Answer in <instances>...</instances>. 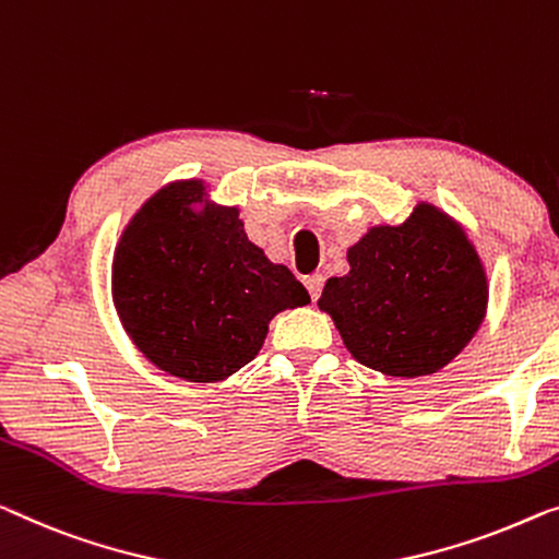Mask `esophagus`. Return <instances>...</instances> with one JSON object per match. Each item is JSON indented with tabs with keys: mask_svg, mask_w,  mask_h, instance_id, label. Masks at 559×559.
I'll list each match as a JSON object with an SVG mask.
<instances>
[{
	"mask_svg": "<svg viewBox=\"0 0 559 559\" xmlns=\"http://www.w3.org/2000/svg\"><path fill=\"white\" fill-rule=\"evenodd\" d=\"M304 283H306L308 294H311V301H319L321 288H323V276H321V273H313V276H306Z\"/></svg>",
	"mask_w": 559,
	"mask_h": 559,
	"instance_id": "1",
	"label": "esophagus"
}]
</instances>
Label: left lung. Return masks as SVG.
Wrapping results in <instances>:
<instances>
[{
    "mask_svg": "<svg viewBox=\"0 0 559 559\" xmlns=\"http://www.w3.org/2000/svg\"><path fill=\"white\" fill-rule=\"evenodd\" d=\"M319 308L356 361L386 377H431L487 316L485 263L460 221L419 200L399 226H373L346 251Z\"/></svg>",
    "mask_w": 559,
    "mask_h": 559,
    "instance_id": "8db88e82",
    "label": "left lung"
}]
</instances>
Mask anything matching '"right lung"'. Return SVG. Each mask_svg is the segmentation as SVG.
<instances>
[{
  "instance_id": "add662e5",
  "label": "right lung",
  "mask_w": 559,
  "mask_h": 559,
  "mask_svg": "<svg viewBox=\"0 0 559 559\" xmlns=\"http://www.w3.org/2000/svg\"><path fill=\"white\" fill-rule=\"evenodd\" d=\"M238 213L213 203L203 180H175L145 200L115 248V311L170 377L228 379L261 352L273 316L311 304L294 273L248 240Z\"/></svg>"
}]
</instances>
